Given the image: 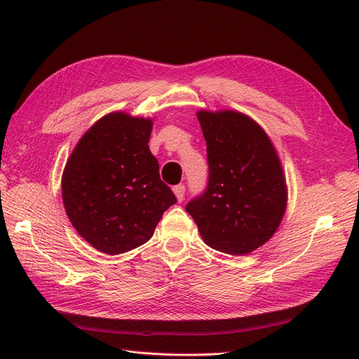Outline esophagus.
<instances>
[{
  "instance_id": "obj_1",
  "label": "esophagus",
  "mask_w": 359,
  "mask_h": 359,
  "mask_svg": "<svg viewBox=\"0 0 359 359\" xmlns=\"http://www.w3.org/2000/svg\"><path fill=\"white\" fill-rule=\"evenodd\" d=\"M173 193H175L178 202H181L184 199V193H186V186H184V184H178V186L173 187Z\"/></svg>"
}]
</instances>
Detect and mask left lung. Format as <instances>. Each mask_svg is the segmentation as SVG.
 <instances>
[{
  "label": "left lung",
  "mask_w": 359,
  "mask_h": 359,
  "mask_svg": "<svg viewBox=\"0 0 359 359\" xmlns=\"http://www.w3.org/2000/svg\"><path fill=\"white\" fill-rule=\"evenodd\" d=\"M208 186L186 211L206 245L241 256L278 229L287 203L283 168L264 128L235 111H199Z\"/></svg>",
  "instance_id": "obj_1"
}]
</instances>
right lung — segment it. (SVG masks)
<instances>
[{
    "label": "right lung",
    "mask_w": 359,
    "mask_h": 359,
    "mask_svg": "<svg viewBox=\"0 0 359 359\" xmlns=\"http://www.w3.org/2000/svg\"><path fill=\"white\" fill-rule=\"evenodd\" d=\"M151 130L149 118L107 114L81 137L64 168L61 190L69 220L106 255L149 241L163 212L177 203L149 151Z\"/></svg>",
    "instance_id": "obj_1"
}]
</instances>
